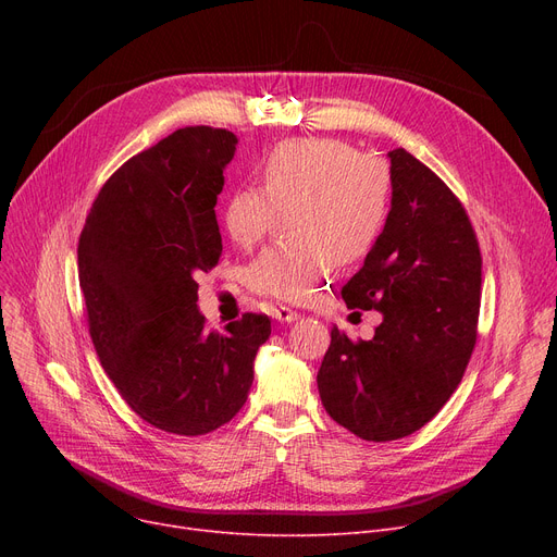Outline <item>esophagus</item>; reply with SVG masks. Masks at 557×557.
I'll list each match as a JSON object with an SVG mask.
<instances>
[{
  "mask_svg": "<svg viewBox=\"0 0 557 557\" xmlns=\"http://www.w3.org/2000/svg\"><path fill=\"white\" fill-rule=\"evenodd\" d=\"M298 315L300 313L296 309H290V307H284V305L273 307V318L282 320V323H290V320H298Z\"/></svg>",
  "mask_w": 557,
  "mask_h": 557,
  "instance_id": "esophagus-1",
  "label": "esophagus"
}]
</instances>
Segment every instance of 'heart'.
<instances>
[{"instance_id": "obj_1", "label": "heart", "mask_w": 557, "mask_h": 557, "mask_svg": "<svg viewBox=\"0 0 557 557\" xmlns=\"http://www.w3.org/2000/svg\"><path fill=\"white\" fill-rule=\"evenodd\" d=\"M393 198L391 166L338 139L277 144L263 160L261 189H237L223 208L227 237L255 246L277 214L290 239L263 248L246 269L259 296L307 300L334 263H357L382 234Z\"/></svg>"}]
</instances>
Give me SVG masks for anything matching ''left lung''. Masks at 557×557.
<instances>
[{
  "label": "left lung",
  "mask_w": 557,
  "mask_h": 557,
  "mask_svg": "<svg viewBox=\"0 0 557 557\" xmlns=\"http://www.w3.org/2000/svg\"><path fill=\"white\" fill-rule=\"evenodd\" d=\"M391 156L384 232L341 296L382 311L372 341L332 330L318 370L325 411L370 443L422 429L458 388L481 309V250L458 196L404 149Z\"/></svg>",
  "instance_id": "8db88e82"
}]
</instances>
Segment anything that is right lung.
<instances>
[{"label": "right lung", "instance_id": "add662e5", "mask_svg": "<svg viewBox=\"0 0 557 557\" xmlns=\"http://www.w3.org/2000/svg\"><path fill=\"white\" fill-rule=\"evenodd\" d=\"M234 146L225 128L187 126L133 156L101 187L78 239L99 361L144 422L175 435H205L242 411L271 336L267 313L210 332L196 307V275L223 252L214 208Z\"/></svg>", "mask_w": 557, "mask_h": 557}]
</instances>
